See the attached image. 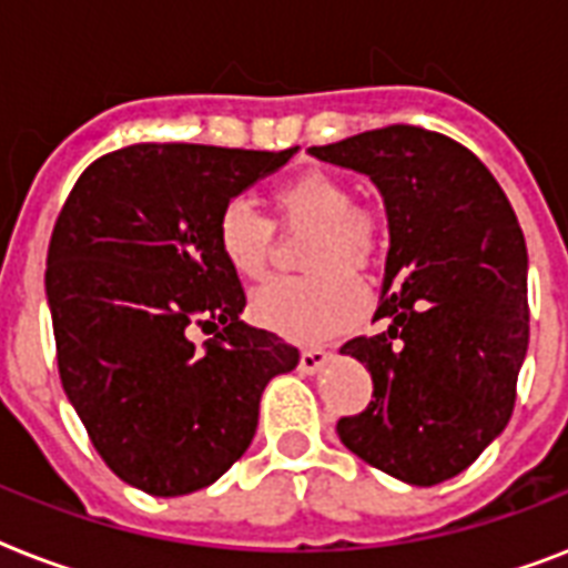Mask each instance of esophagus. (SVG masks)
Instances as JSON below:
<instances>
[{"label": "esophagus", "instance_id": "obj_1", "mask_svg": "<svg viewBox=\"0 0 568 568\" xmlns=\"http://www.w3.org/2000/svg\"><path fill=\"white\" fill-rule=\"evenodd\" d=\"M327 363H329L327 351H321V347H312V351H303L301 365H297V368H301L303 374H318Z\"/></svg>", "mask_w": 568, "mask_h": 568}]
</instances>
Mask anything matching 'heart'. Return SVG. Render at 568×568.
Wrapping results in <instances>:
<instances>
[{
	"label": "heart",
	"mask_w": 568,
	"mask_h": 568,
	"mask_svg": "<svg viewBox=\"0 0 568 568\" xmlns=\"http://www.w3.org/2000/svg\"><path fill=\"white\" fill-rule=\"evenodd\" d=\"M271 214L285 232H310L303 239V276L274 280L250 297V318L288 342H324L363 318L368 274L386 253L388 230L374 205L354 203L342 176L306 168L271 191ZM217 253L239 280H262L274 256V226L247 200H230L214 226Z\"/></svg>",
	"instance_id": "b5f03b06"
}]
</instances>
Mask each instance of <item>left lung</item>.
Instances as JSON below:
<instances>
[{
  "label": "left lung",
  "instance_id": "8db88e82",
  "mask_svg": "<svg viewBox=\"0 0 568 568\" xmlns=\"http://www.w3.org/2000/svg\"><path fill=\"white\" fill-rule=\"evenodd\" d=\"M383 194L388 256L377 336L342 354L372 372L374 400L338 418L359 459L413 486L459 475L507 427L528 354V250L486 164L422 126H386L312 146Z\"/></svg>",
  "mask_w": 568,
  "mask_h": 568
}]
</instances>
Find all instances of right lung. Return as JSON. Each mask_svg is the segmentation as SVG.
I'll list each match as a JSON object with an SVG mask.
<instances>
[{"label":"right lung","instance_id":"right-lung-1","mask_svg":"<svg viewBox=\"0 0 568 568\" xmlns=\"http://www.w3.org/2000/svg\"><path fill=\"white\" fill-rule=\"evenodd\" d=\"M283 153L132 144L79 176L47 256L58 374L105 466L159 498L214 484L250 448L258 400L297 347L241 321L244 288L217 253L232 196ZM191 323L222 333L196 352Z\"/></svg>","mask_w":568,"mask_h":568}]
</instances>
